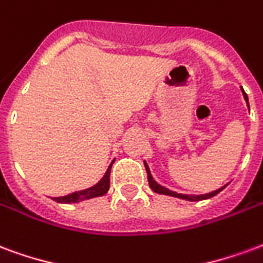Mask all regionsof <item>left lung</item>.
Listing matches in <instances>:
<instances>
[{"instance_id":"8db88e82","label":"left lung","mask_w":263,"mask_h":263,"mask_svg":"<svg viewBox=\"0 0 263 263\" xmlns=\"http://www.w3.org/2000/svg\"><path fill=\"white\" fill-rule=\"evenodd\" d=\"M242 93H244L245 101L248 102V97H247V93H245L244 89H242ZM144 165H145V171H147V179H148V185H150V187L153 189V191H154L155 193H161V195H170V196L181 197V199L191 200V202H197V200H204V199H209V197L216 196L218 192H221V191L224 189V186H223L221 189H217V191H214V192L206 193V195H199V196H193V195H181V193L172 192V191H170V189H166V187L158 185V183H157V182L153 179V176H151V174H150V170H148V166H147V164H145V162H144Z\"/></svg>"}]
</instances>
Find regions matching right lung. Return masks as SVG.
I'll list each match as a JSON object with an SVG mask.
<instances>
[{"mask_svg": "<svg viewBox=\"0 0 263 263\" xmlns=\"http://www.w3.org/2000/svg\"><path fill=\"white\" fill-rule=\"evenodd\" d=\"M112 164L108 168L106 174L103 175L102 179L98 182L95 186L85 189V191H81V192L71 193V195H67V196L54 197V200L59 203H77L81 202V200H87V199H92V197L105 195L109 191V185H110V168H112Z\"/></svg>", "mask_w": 263, "mask_h": 263, "instance_id": "1", "label": "right lung"}]
</instances>
